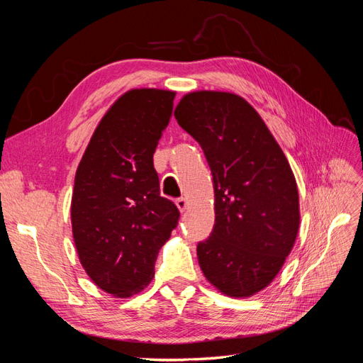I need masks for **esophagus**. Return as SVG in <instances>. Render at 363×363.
Listing matches in <instances>:
<instances>
[{"label":"esophagus","instance_id":"1","mask_svg":"<svg viewBox=\"0 0 363 363\" xmlns=\"http://www.w3.org/2000/svg\"><path fill=\"white\" fill-rule=\"evenodd\" d=\"M175 206L179 207V211H180V212H184V211H186V207H188V200L183 199V196H180V199L175 200Z\"/></svg>","mask_w":363,"mask_h":363}]
</instances>
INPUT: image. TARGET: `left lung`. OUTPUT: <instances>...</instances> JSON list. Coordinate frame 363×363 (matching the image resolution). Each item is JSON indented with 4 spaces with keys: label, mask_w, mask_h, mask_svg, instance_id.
<instances>
[{
    "label": "left lung",
    "mask_w": 363,
    "mask_h": 363,
    "mask_svg": "<svg viewBox=\"0 0 363 363\" xmlns=\"http://www.w3.org/2000/svg\"><path fill=\"white\" fill-rule=\"evenodd\" d=\"M174 116L201 145L213 177L215 225L196 245L200 268L225 295H255L277 276L298 233V189L289 162L239 95L191 92Z\"/></svg>",
    "instance_id": "1"
}]
</instances>
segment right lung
Wrapping results in <instances>:
<instances>
[{
	"label": "right lung",
	"mask_w": 363,
	"mask_h": 363,
	"mask_svg": "<svg viewBox=\"0 0 363 363\" xmlns=\"http://www.w3.org/2000/svg\"><path fill=\"white\" fill-rule=\"evenodd\" d=\"M175 92L131 89L95 128L77 168L72 236L87 276L115 296L140 292L155 277L159 250L180 212L160 196L152 163Z\"/></svg>",
	"instance_id": "obj_1"
}]
</instances>
